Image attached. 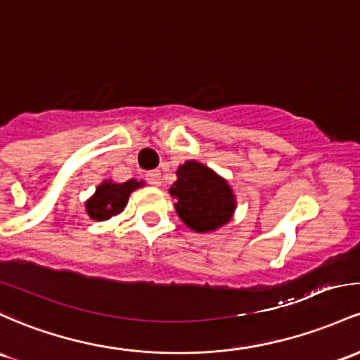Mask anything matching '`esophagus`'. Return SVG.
Here are the masks:
<instances>
[{
    "mask_svg": "<svg viewBox=\"0 0 360 360\" xmlns=\"http://www.w3.org/2000/svg\"><path fill=\"white\" fill-rule=\"evenodd\" d=\"M147 181H148V184H152V186H155V188H159L160 184H162V179H160V171H150V172H147Z\"/></svg>",
    "mask_w": 360,
    "mask_h": 360,
    "instance_id": "obj_1",
    "label": "esophagus"
}]
</instances>
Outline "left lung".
<instances>
[{
    "label": "left lung",
    "mask_w": 360,
    "mask_h": 360,
    "mask_svg": "<svg viewBox=\"0 0 360 360\" xmlns=\"http://www.w3.org/2000/svg\"><path fill=\"white\" fill-rule=\"evenodd\" d=\"M176 176L169 193L183 224L198 234H208L231 222L238 200L227 179L198 160L181 164Z\"/></svg>",
    "instance_id": "left-lung-1"
}]
</instances>
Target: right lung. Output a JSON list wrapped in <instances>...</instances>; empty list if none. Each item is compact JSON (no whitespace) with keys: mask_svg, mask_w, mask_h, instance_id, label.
<instances>
[{"mask_svg":"<svg viewBox=\"0 0 360 360\" xmlns=\"http://www.w3.org/2000/svg\"><path fill=\"white\" fill-rule=\"evenodd\" d=\"M141 186H145V181L129 179L126 183H116L112 179H104L96 188V193L85 201L86 215L97 222L120 215L128 205L129 195Z\"/></svg>","mask_w":360,"mask_h":360,"instance_id":"right-lung-1","label":"right lung"}]
</instances>
